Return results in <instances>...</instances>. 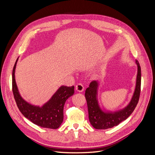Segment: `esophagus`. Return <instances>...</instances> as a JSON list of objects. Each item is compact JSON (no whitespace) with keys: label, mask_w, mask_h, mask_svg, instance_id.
<instances>
[{"label":"esophagus","mask_w":155,"mask_h":155,"mask_svg":"<svg viewBox=\"0 0 155 155\" xmlns=\"http://www.w3.org/2000/svg\"><path fill=\"white\" fill-rule=\"evenodd\" d=\"M76 90L78 92H81L84 91V87L81 83H78V85L76 86Z\"/></svg>","instance_id":"esophagus-1"}]
</instances>
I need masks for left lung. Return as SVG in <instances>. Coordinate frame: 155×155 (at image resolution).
I'll use <instances>...</instances> for the list:
<instances>
[{
    "label": "left lung",
    "mask_w": 155,
    "mask_h": 155,
    "mask_svg": "<svg viewBox=\"0 0 155 155\" xmlns=\"http://www.w3.org/2000/svg\"><path fill=\"white\" fill-rule=\"evenodd\" d=\"M138 72L134 92L129 104L122 109L112 112L102 110L97 100V89L99 83L92 81L85 91V98L87 103L89 121L94 128L96 129H107L118 125L125 120L133 113L139 100L141 88V68L137 60Z\"/></svg>",
    "instance_id": "1"
}]
</instances>
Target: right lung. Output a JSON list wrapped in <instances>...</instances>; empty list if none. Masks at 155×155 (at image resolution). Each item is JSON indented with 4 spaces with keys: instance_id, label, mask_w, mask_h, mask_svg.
Instances as JSON below:
<instances>
[{
    "instance_id": "1",
    "label": "right lung",
    "mask_w": 155,
    "mask_h": 155,
    "mask_svg": "<svg viewBox=\"0 0 155 155\" xmlns=\"http://www.w3.org/2000/svg\"><path fill=\"white\" fill-rule=\"evenodd\" d=\"M18 58L12 72V91L21 113L32 123L41 127L56 129L63 121V108L67 100L74 95V87L61 86L42 107L31 105L20 95L15 81V72Z\"/></svg>"
}]
</instances>
